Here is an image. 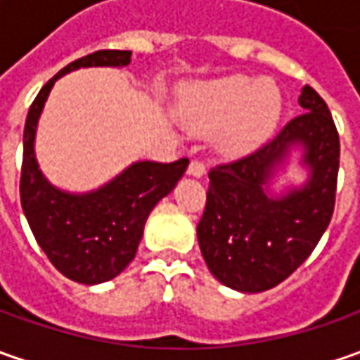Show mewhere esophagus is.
<instances>
[{
  "label": "esophagus",
  "instance_id": "esophagus-1",
  "mask_svg": "<svg viewBox=\"0 0 360 360\" xmlns=\"http://www.w3.org/2000/svg\"><path fill=\"white\" fill-rule=\"evenodd\" d=\"M188 174H190V176H196V178L204 176V174H206L204 162H202V160H192V162L188 164Z\"/></svg>",
  "mask_w": 360,
  "mask_h": 360
}]
</instances>
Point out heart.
<instances>
[{"label": "heart", "mask_w": 360, "mask_h": 360, "mask_svg": "<svg viewBox=\"0 0 360 360\" xmlns=\"http://www.w3.org/2000/svg\"><path fill=\"white\" fill-rule=\"evenodd\" d=\"M281 105L274 82L229 76L190 86L180 100V118L196 136L216 131V148L236 156L255 150L269 136L278 122Z\"/></svg>", "instance_id": "heart-1"}]
</instances>
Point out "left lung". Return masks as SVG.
I'll return each mask as SVG.
<instances>
[{
	"mask_svg": "<svg viewBox=\"0 0 360 360\" xmlns=\"http://www.w3.org/2000/svg\"><path fill=\"white\" fill-rule=\"evenodd\" d=\"M302 114L258 150L208 172L198 242L210 272L242 292L281 284L311 256L335 212L340 142L326 102L304 86ZM305 146L307 187L272 201L264 194L271 168L288 148Z\"/></svg>",
	"mask_w": 360,
	"mask_h": 360,
	"instance_id": "obj_1",
	"label": "left lung"
}]
</instances>
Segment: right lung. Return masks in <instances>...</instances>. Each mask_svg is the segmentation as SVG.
<instances>
[{"mask_svg": "<svg viewBox=\"0 0 360 360\" xmlns=\"http://www.w3.org/2000/svg\"><path fill=\"white\" fill-rule=\"evenodd\" d=\"M128 49H100L68 63L35 96L23 128L20 198L35 240L49 262L82 284H98L118 276L134 260L144 224L158 204L186 172L188 158L170 164L136 162L104 188L90 194H65L41 176L34 154L37 118L53 82L88 65H128Z\"/></svg>", "mask_w": 360, "mask_h": 360, "instance_id": "obj_1", "label": "right lung"}]
</instances>
